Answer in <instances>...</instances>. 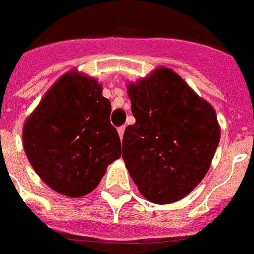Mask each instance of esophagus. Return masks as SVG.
<instances>
[{"instance_id": "1", "label": "esophagus", "mask_w": 254, "mask_h": 254, "mask_svg": "<svg viewBox=\"0 0 254 254\" xmlns=\"http://www.w3.org/2000/svg\"><path fill=\"white\" fill-rule=\"evenodd\" d=\"M124 132H125V127H118V134H120V138H122V137H124Z\"/></svg>"}]
</instances>
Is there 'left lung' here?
Segmentation results:
<instances>
[{"instance_id":"8db88e82","label":"left lung","mask_w":254,"mask_h":254,"mask_svg":"<svg viewBox=\"0 0 254 254\" xmlns=\"http://www.w3.org/2000/svg\"><path fill=\"white\" fill-rule=\"evenodd\" d=\"M136 122L122 140V159L144 198L178 202L202 182L221 138L217 113L167 67L127 84Z\"/></svg>"}]
</instances>
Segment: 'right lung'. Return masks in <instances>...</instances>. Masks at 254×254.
<instances>
[{"instance_id": "right-lung-1", "label": "right lung", "mask_w": 254, "mask_h": 254, "mask_svg": "<svg viewBox=\"0 0 254 254\" xmlns=\"http://www.w3.org/2000/svg\"><path fill=\"white\" fill-rule=\"evenodd\" d=\"M110 113L102 84L76 69L48 89L22 129L28 160L48 187L79 198L99 185L108 165L121 156Z\"/></svg>"}]
</instances>
